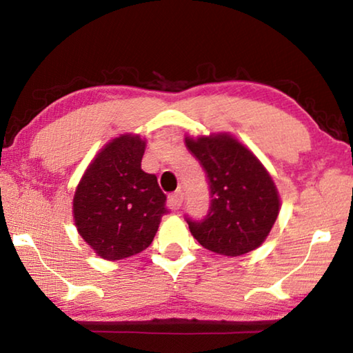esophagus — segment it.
Listing matches in <instances>:
<instances>
[{
  "label": "esophagus",
  "mask_w": 353,
  "mask_h": 353,
  "mask_svg": "<svg viewBox=\"0 0 353 353\" xmlns=\"http://www.w3.org/2000/svg\"><path fill=\"white\" fill-rule=\"evenodd\" d=\"M182 201H183V193L181 190L174 191V193L170 194V207L172 208V210H179L182 205Z\"/></svg>",
  "instance_id": "esophagus-1"
}]
</instances>
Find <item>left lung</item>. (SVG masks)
I'll return each instance as SVG.
<instances>
[{
  "label": "left lung",
  "mask_w": 353,
  "mask_h": 353,
  "mask_svg": "<svg viewBox=\"0 0 353 353\" xmlns=\"http://www.w3.org/2000/svg\"><path fill=\"white\" fill-rule=\"evenodd\" d=\"M210 185V207L204 219L185 218L205 249L238 256L260 246L276 223L280 198L270 172L229 134L185 139Z\"/></svg>",
  "instance_id": "8db88e82"
}]
</instances>
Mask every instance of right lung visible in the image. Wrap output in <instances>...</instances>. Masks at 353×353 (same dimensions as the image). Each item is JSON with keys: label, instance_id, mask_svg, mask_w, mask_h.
<instances>
[{"label": "right lung", "instance_id": "add662e5", "mask_svg": "<svg viewBox=\"0 0 353 353\" xmlns=\"http://www.w3.org/2000/svg\"><path fill=\"white\" fill-rule=\"evenodd\" d=\"M146 141L121 135L101 149L73 199L81 236L101 259L121 260L149 248L168 213L157 177L141 170Z\"/></svg>", "mask_w": 353, "mask_h": 353}]
</instances>
